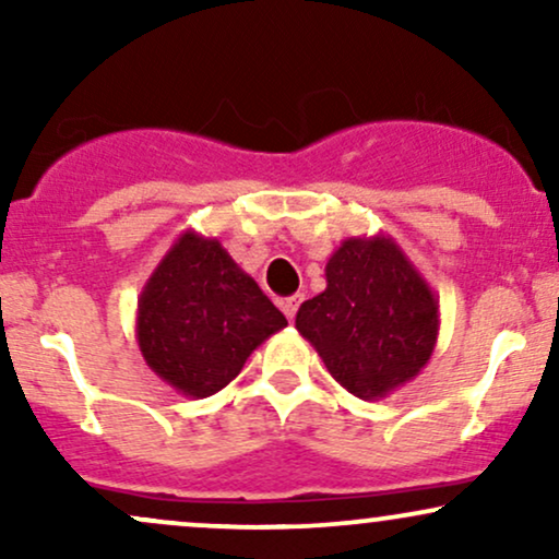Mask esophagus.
I'll return each instance as SVG.
<instances>
[{
	"label": "esophagus",
	"instance_id": "esophagus-1",
	"mask_svg": "<svg viewBox=\"0 0 559 559\" xmlns=\"http://www.w3.org/2000/svg\"><path fill=\"white\" fill-rule=\"evenodd\" d=\"M299 301H301L299 294H294V297H286V299H281V310H284V316H286L288 320H294V316H297V310H299Z\"/></svg>",
	"mask_w": 559,
	"mask_h": 559
}]
</instances>
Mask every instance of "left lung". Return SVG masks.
I'll return each instance as SVG.
<instances>
[{"instance_id":"obj_1","label":"left lung","mask_w":559,"mask_h":559,"mask_svg":"<svg viewBox=\"0 0 559 559\" xmlns=\"http://www.w3.org/2000/svg\"><path fill=\"white\" fill-rule=\"evenodd\" d=\"M297 331L349 394L383 400L431 360L439 299L391 236H349L325 262L323 292L301 301Z\"/></svg>"}]
</instances>
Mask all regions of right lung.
Instances as JSON below:
<instances>
[{"label":"right lung","mask_w":559,"mask_h":559,"mask_svg":"<svg viewBox=\"0 0 559 559\" xmlns=\"http://www.w3.org/2000/svg\"><path fill=\"white\" fill-rule=\"evenodd\" d=\"M286 318L223 243L183 230L139 294L141 357L191 400L226 389Z\"/></svg>","instance_id":"obj_1"}]
</instances>
